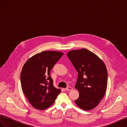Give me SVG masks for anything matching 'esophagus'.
<instances>
[{
	"mask_svg": "<svg viewBox=\"0 0 127 127\" xmlns=\"http://www.w3.org/2000/svg\"><path fill=\"white\" fill-rule=\"evenodd\" d=\"M65 89H66V91H69L72 90L73 88L71 87H67Z\"/></svg>",
	"mask_w": 127,
	"mask_h": 127,
	"instance_id": "1",
	"label": "esophagus"
}]
</instances>
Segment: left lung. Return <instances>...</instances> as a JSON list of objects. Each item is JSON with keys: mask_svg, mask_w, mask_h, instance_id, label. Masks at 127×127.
Returning <instances> with one entry per match:
<instances>
[{"mask_svg": "<svg viewBox=\"0 0 127 127\" xmlns=\"http://www.w3.org/2000/svg\"><path fill=\"white\" fill-rule=\"evenodd\" d=\"M67 55L78 73L75 87L79 92V97L75 102L84 110L94 109L106 92V65L99 57L85 48L70 51Z\"/></svg>", "mask_w": 127, "mask_h": 127, "instance_id": "8db88e82", "label": "left lung"}]
</instances>
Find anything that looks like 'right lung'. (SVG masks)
<instances>
[{"label":"right lung","mask_w":127,"mask_h":127,"mask_svg":"<svg viewBox=\"0 0 127 127\" xmlns=\"http://www.w3.org/2000/svg\"><path fill=\"white\" fill-rule=\"evenodd\" d=\"M63 54L58 51H43L24 64L20 74L21 88L30 103L37 109L49 108L61 92L53 86L50 71Z\"/></svg>","instance_id":"add662e5"}]
</instances>
